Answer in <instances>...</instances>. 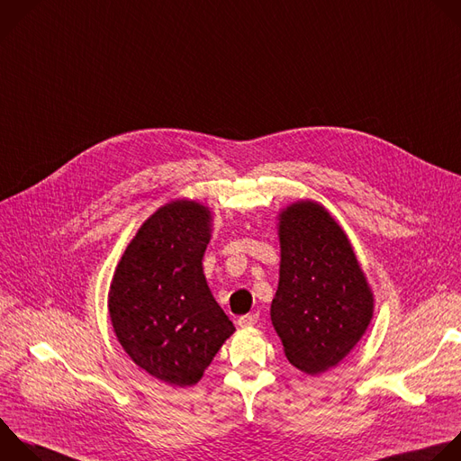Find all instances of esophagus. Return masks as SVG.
<instances>
[{
    "label": "esophagus",
    "instance_id": "1",
    "mask_svg": "<svg viewBox=\"0 0 461 461\" xmlns=\"http://www.w3.org/2000/svg\"><path fill=\"white\" fill-rule=\"evenodd\" d=\"M257 322H258V313H249V315H244L239 319L240 328H249V326H255Z\"/></svg>",
    "mask_w": 461,
    "mask_h": 461
}]
</instances>
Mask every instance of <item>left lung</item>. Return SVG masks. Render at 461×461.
I'll use <instances>...</instances> for the list:
<instances>
[{
    "mask_svg": "<svg viewBox=\"0 0 461 461\" xmlns=\"http://www.w3.org/2000/svg\"><path fill=\"white\" fill-rule=\"evenodd\" d=\"M280 278L271 322L287 360L319 375L335 367L364 337L375 310L373 291L353 246L315 201L278 213Z\"/></svg>",
    "mask_w": 461,
    "mask_h": 461,
    "instance_id": "obj_1",
    "label": "left lung"
}]
</instances>
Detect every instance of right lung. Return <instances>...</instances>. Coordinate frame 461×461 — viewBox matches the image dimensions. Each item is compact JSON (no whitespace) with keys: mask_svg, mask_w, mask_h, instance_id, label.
Instances as JSON below:
<instances>
[{"mask_svg":"<svg viewBox=\"0 0 461 461\" xmlns=\"http://www.w3.org/2000/svg\"><path fill=\"white\" fill-rule=\"evenodd\" d=\"M210 237L208 206L172 201L142 222L110 284L108 313L119 344L170 385L197 384L235 331L203 271Z\"/></svg>","mask_w":461,"mask_h":461,"instance_id":"right-lung-1","label":"right lung"}]
</instances>
